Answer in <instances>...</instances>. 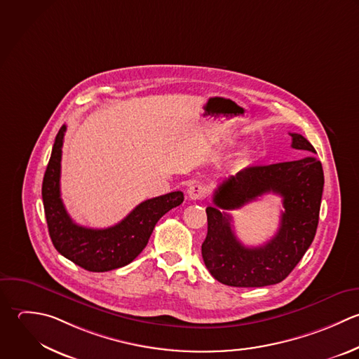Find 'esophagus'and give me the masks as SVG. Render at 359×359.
<instances>
[{"label":"esophagus","instance_id":"obj_1","mask_svg":"<svg viewBox=\"0 0 359 359\" xmlns=\"http://www.w3.org/2000/svg\"><path fill=\"white\" fill-rule=\"evenodd\" d=\"M187 194H189V197H190L191 200H201V198L205 197L207 189H205L203 184L196 183V184H191V186L189 187Z\"/></svg>","mask_w":359,"mask_h":359}]
</instances>
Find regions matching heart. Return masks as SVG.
<instances>
[{"mask_svg":"<svg viewBox=\"0 0 359 359\" xmlns=\"http://www.w3.org/2000/svg\"><path fill=\"white\" fill-rule=\"evenodd\" d=\"M242 162H245V159H243V158L239 161V163H242Z\"/></svg>","mask_w":359,"mask_h":359,"instance_id":"1","label":"heart"}]
</instances>
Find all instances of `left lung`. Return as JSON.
Masks as SVG:
<instances>
[{
    "instance_id": "left-lung-1",
    "label": "left lung",
    "mask_w": 359,
    "mask_h": 359,
    "mask_svg": "<svg viewBox=\"0 0 359 359\" xmlns=\"http://www.w3.org/2000/svg\"><path fill=\"white\" fill-rule=\"evenodd\" d=\"M292 148L305 158L273 165L249 166L224 180L207 207L208 232L201 246L203 260L211 276L229 287L257 288L285 280L312 245L325 186L323 168L313 145L301 134L290 133ZM283 197L285 211L275 238L257 248H248L236 238L231 217L237 209L264 194Z\"/></svg>"
}]
</instances>
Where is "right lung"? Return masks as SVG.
I'll list each match as a JSON object with an SVG mask.
<instances>
[{"mask_svg":"<svg viewBox=\"0 0 359 359\" xmlns=\"http://www.w3.org/2000/svg\"><path fill=\"white\" fill-rule=\"evenodd\" d=\"M67 127L55 137L43 177L41 197L51 242L57 252L76 266L103 273L130 264L147 246L156 222L184 200L182 191L149 198L138 204L121 222L106 229L76 225L68 215L60 194L61 148Z\"/></svg>","mask_w":359,"mask_h":359,"instance_id":"right-lung-1","label":"right lung"}]
</instances>
